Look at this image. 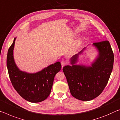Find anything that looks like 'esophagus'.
Returning a JSON list of instances; mask_svg holds the SVG:
<instances>
[{"mask_svg":"<svg viewBox=\"0 0 120 120\" xmlns=\"http://www.w3.org/2000/svg\"><path fill=\"white\" fill-rule=\"evenodd\" d=\"M61 64L62 67H63L64 66L67 64V61H64V60H62L61 61Z\"/></svg>","mask_w":120,"mask_h":120,"instance_id":"34e87169","label":"esophagus"}]
</instances>
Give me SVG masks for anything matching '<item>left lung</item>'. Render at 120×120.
Returning a JSON list of instances; mask_svg holds the SVG:
<instances>
[{
	"instance_id": "1",
	"label": "left lung",
	"mask_w": 120,
	"mask_h": 120,
	"mask_svg": "<svg viewBox=\"0 0 120 120\" xmlns=\"http://www.w3.org/2000/svg\"><path fill=\"white\" fill-rule=\"evenodd\" d=\"M92 46L97 54L90 66L77 64L79 56L86 50L85 47L70 58L71 66L67 65L62 69L71 95L82 101H90L101 94L113 67L114 54L109 41L94 43Z\"/></svg>"
}]
</instances>
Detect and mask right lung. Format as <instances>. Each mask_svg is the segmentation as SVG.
I'll use <instances>...</instances> for the list:
<instances>
[{"instance_id": "add662e5", "label": "right lung", "mask_w": 120, "mask_h": 120, "mask_svg": "<svg viewBox=\"0 0 120 120\" xmlns=\"http://www.w3.org/2000/svg\"><path fill=\"white\" fill-rule=\"evenodd\" d=\"M13 43L8 49L7 56V67L13 87L22 97L27 101L36 103L46 99L51 93L54 76L61 69L58 61L45 67L36 73H28L20 70L15 62Z\"/></svg>"}]
</instances>
